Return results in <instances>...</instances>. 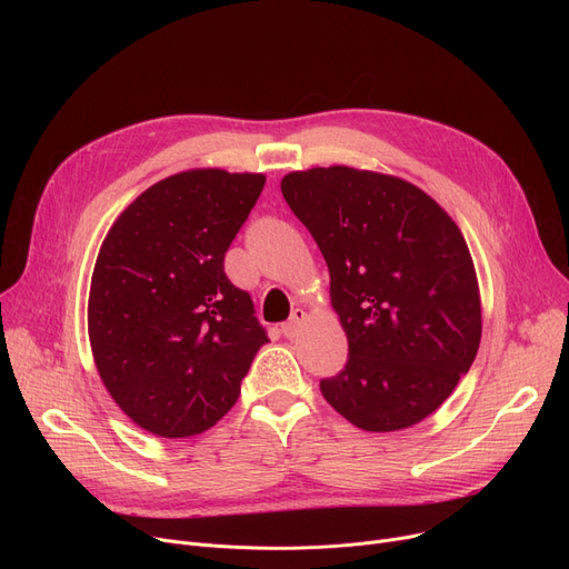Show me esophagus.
<instances>
[{
	"mask_svg": "<svg viewBox=\"0 0 569 569\" xmlns=\"http://www.w3.org/2000/svg\"><path fill=\"white\" fill-rule=\"evenodd\" d=\"M305 318H307V313H305L302 309H295V311L290 313V318L281 325V332H283V337H286V339L297 337V332L302 330V322H305Z\"/></svg>",
	"mask_w": 569,
	"mask_h": 569,
	"instance_id": "1",
	"label": "esophagus"
}]
</instances>
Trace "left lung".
<instances>
[{
	"mask_svg": "<svg viewBox=\"0 0 569 569\" xmlns=\"http://www.w3.org/2000/svg\"><path fill=\"white\" fill-rule=\"evenodd\" d=\"M330 267L348 362L320 392L365 431L429 417L475 362L480 290L466 239L445 209L399 177L346 166L281 179Z\"/></svg>",
	"mask_w": 569,
	"mask_h": 569,
	"instance_id": "8db88e82",
	"label": "left lung"
}]
</instances>
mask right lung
I'll return each mask as SVG.
<instances>
[{
	"instance_id": "add662e5",
	"label": "right lung",
	"mask_w": 569,
	"mask_h": 569,
	"mask_svg": "<svg viewBox=\"0 0 569 569\" xmlns=\"http://www.w3.org/2000/svg\"><path fill=\"white\" fill-rule=\"evenodd\" d=\"M262 174L189 170L140 193L114 221L89 290V343L110 397L163 438L214 427L269 343L226 251Z\"/></svg>"
}]
</instances>
